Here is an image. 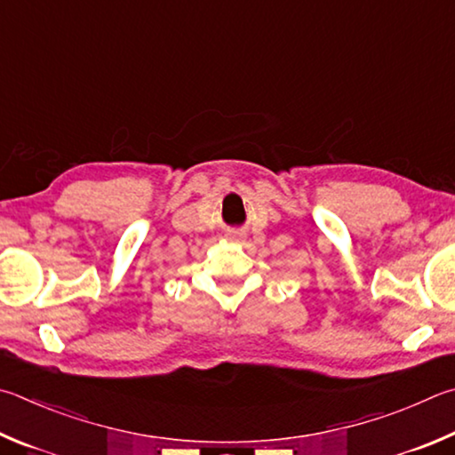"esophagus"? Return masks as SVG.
<instances>
[{
	"instance_id": "1",
	"label": "esophagus",
	"mask_w": 455,
	"mask_h": 455,
	"mask_svg": "<svg viewBox=\"0 0 455 455\" xmlns=\"http://www.w3.org/2000/svg\"><path fill=\"white\" fill-rule=\"evenodd\" d=\"M228 238H230V241H233V243H241V241H243V238H244V236H243V235H241V233H233V235H230V236H228Z\"/></svg>"
}]
</instances>
